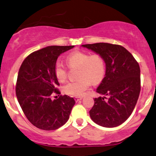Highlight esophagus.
I'll return each instance as SVG.
<instances>
[{
    "instance_id": "esophagus-1",
    "label": "esophagus",
    "mask_w": 156,
    "mask_h": 156,
    "mask_svg": "<svg viewBox=\"0 0 156 156\" xmlns=\"http://www.w3.org/2000/svg\"><path fill=\"white\" fill-rule=\"evenodd\" d=\"M82 99V97H81V98H74V100L76 101V102H78V101L81 100Z\"/></svg>"
}]
</instances>
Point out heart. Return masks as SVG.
I'll return each instance as SVG.
<instances>
[{
	"mask_svg": "<svg viewBox=\"0 0 156 156\" xmlns=\"http://www.w3.org/2000/svg\"><path fill=\"white\" fill-rule=\"evenodd\" d=\"M66 63L70 69L77 68L78 78L75 82H69L64 86V93L70 96L81 97L90 88V82L98 84L102 82L106 72L105 58L99 54H90L87 52L76 51L69 54ZM56 77L61 82L66 80L68 69L61 62H56L54 66Z\"/></svg>",
	"mask_w": 156,
	"mask_h": 156,
	"instance_id": "heart-1",
	"label": "heart"
}]
</instances>
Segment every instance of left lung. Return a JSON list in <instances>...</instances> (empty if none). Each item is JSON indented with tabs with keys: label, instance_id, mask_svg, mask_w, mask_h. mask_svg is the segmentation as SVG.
<instances>
[{
	"label": "left lung",
	"instance_id": "8db88e82",
	"mask_svg": "<svg viewBox=\"0 0 156 156\" xmlns=\"http://www.w3.org/2000/svg\"><path fill=\"white\" fill-rule=\"evenodd\" d=\"M82 46L102 55L106 63L105 76L97 89L104 97L94 98L90 118L100 126H118L132 114L140 94L139 64L126 48L118 44L96 43Z\"/></svg>",
	"mask_w": 156,
	"mask_h": 156
}]
</instances>
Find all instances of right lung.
<instances>
[{
  "label": "right lung",
  "instance_id": "add662e5",
  "mask_svg": "<svg viewBox=\"0 0 156 156\" xmlns=\"http://www.w3.org/2000/svg\"><path fill=\"white\" fill-rule=\"evenodd\" d=\"M74 46H51L32 52L19 69L16 94L20 106L29 122L38 128L54 130L67 122L75 101L60 94L54 73L58 56Z\"/></svg>",
  "mask_w": 156,
  "mask_h": 156
}]
</instances>
